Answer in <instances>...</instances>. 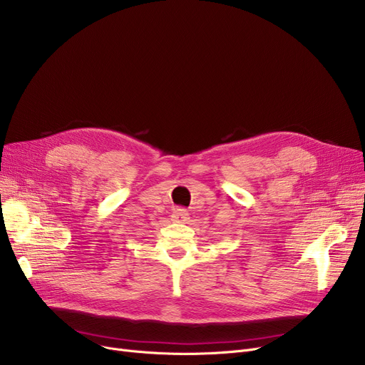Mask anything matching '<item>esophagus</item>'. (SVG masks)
<instances>
[{
	"mask_svg": "<svg viewBox=\"0 0 365 365\" xmlns=\"http://www.w3.org/2000/svg\"><path fill=\"white\" fill-rule=\"evenodd\" d=\"M171 217H173V220H176V222H186L189 219V213L186 212L185 208H175V210H173Z\"/></svg>",
	"mask_w": 365,
	"mask_h": 365,
	"instance_id": "1",
	"label": "esophagus"
}]
</instances>
